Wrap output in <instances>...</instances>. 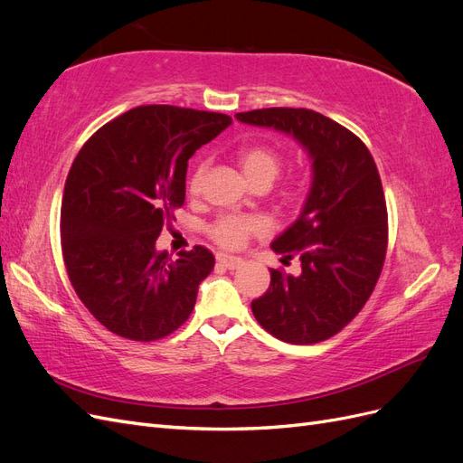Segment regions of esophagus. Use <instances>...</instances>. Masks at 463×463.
<instances>
[{
    "mask_svg": "<svg viewBox=\"0 0 463 463\" xmlns=\"http://www.w3.org/2000/svg\"><path fill=\"white\" fill-rule=\"evenodd\" d=\"M216 260H218L222 266H226L228 270L240 269V266L243 264V260H241L240 257H232V255H226V253H218V255H216Z\"/></svg>",
    "mask_w": 463,
    "mask_h": 463,
    "instance_id": "obj_1",
    "label": "esophagus"
}]
</instances>
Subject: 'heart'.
<instances>
[{
	"label": "heart",
	"mask_w": 463,
	"mask_h": 463,
	"mask_svg": "<svg viewBox=\"0 0 463 463\" xmlns=\"http://www.w3.org/2000/svg\"><path fill=\"white\" fill-rule=\"evenodd\" d=\"M237 162H240L243 174L250 184H272V181L278 177V174L282 172L284 165V156L282 152L274 148L272 145L266 143H250L243 145L240 150H237ZM208 170V162L199 160L191 167L189 177H187V191L197 197L203 189V181ZM296 189L288 191V201H293L298 197ZM266 230V223L259 216H241V214H223L218 216L213 223L208 226V233L213 240L226 247V249H240L245 245L250 235H259Z\"/></svg>",
	"instance_id": "b5f03b06"
}]
</instances>
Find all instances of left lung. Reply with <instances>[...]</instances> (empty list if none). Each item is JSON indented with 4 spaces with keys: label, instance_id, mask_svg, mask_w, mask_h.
<instances>
[{
    "label": "left lung",
    "instance_id": "8db88e82",
    "mask_svg": "<svg viewBox=\"0 0 463 463\" xmlns=\"http://www.w3.org/2000/svg\"><path fill=\"white\" fill-rule=\"evenodd\" d=\"M259 128L291 135L313 160V184L299 218L270 245L298 276L270 270V288L250 303L274 338L309 345L332 338L367 303L388 247L384 191L369 148L344 125L307 108L235 114Z\"/></svg>",
    "mask_w": 463,
    "mask_h": 463
}]
</instances>
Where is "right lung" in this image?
I'll return each instance as SVG.
<instances>
[{
	"mask_svg": "<svg viewBox=\"0 0 463 463\" xmlns=\"http://www.w3.org/2000/svg\"><path fill=\"white\" fill-rule=\"evenodd\" d=\"M230 123L216 111L138 106L79 150L63 189L61 253L79 299L109 332L154 342L193 313L214 255L194 245L172 260L156 240L185 203L189 158Z\"/></svg>",
	"mask_w": 463,
	"mask_h": 463,
	"instance_id": "add662e5",
	"label": "right lung"
}]
</instances>
